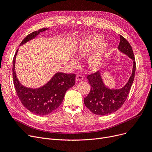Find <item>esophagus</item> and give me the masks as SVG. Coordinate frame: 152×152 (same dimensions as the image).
I'll return each mask as SVG.
<instances>
[{
    "mask_svg": "<svg viewBox=\"0 0 152 152\" xmlns=\"http://www.w3.org/2000/svg\"><path fill=\"white\" fill-rule=\"evenodd\" d=\"M83 79V76L81 75H78L76 77V81H81Z\"/></svg>",
    "mask_w": 152,
    "mask_h": 152,
    "instance_id": "1",
    "label": "esophagus"
}]
</instances>
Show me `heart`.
I'll return each instance as SVG.
<instances>
[{
  "instance_id": "obj_1",
  "label": "heart",
  "mask_w": 152,
  "mask_h": 152,
  "mask_svg": "<svg viewBox=\"0 0 152 152\" xmlns=\"http://www.w3.org/2000/svg\"><path fill=\"white\" fill-rule=\"evenodd\" d=\"M102 41L103 36L100 34H95L83 39L77 47L76 50L77 55L81 58H87L97 49ZM109 48L108 42H102L96 51L90 56L87 63L91 70L97 71L100 69L107 57ZM71 63L75 68L79 66V61L75 58L71 60Z\"/></svg>"
}]
</instances>
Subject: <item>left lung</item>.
I'll return each instance as SVG.
<instances>
[{
    "mask_svg": "<svg viewBox=\"0 0 152 152\" xmlns=\"http://www.w3.org/2000/svg\"><path fill=\"white\" fill-rule=\"evenodd\" d=\"M118 49L133 60L132 75L126 84L119 89H110L106 87L99 71L87 75L91 89L84 102L86 107L95 115L103 116L115 112L124 104L131 90L136 68L133 50L128 41L121 35Z\"/></svg>",
    "mask_w": 152,
    "mask_h": 152,
    "instance_id": "1",
    "label": "left lung"
}]
</instances>
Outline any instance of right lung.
<instances>
[{
    "label": "right lung",
    "instance_id": "1",
    "mask_svg": "<svg viewBox=\"0 0 152 152\" xmlns=\"http://www.w3.org/2000/svg\"><path fill=\"white\" fill-rule=\"evenodd\" d=\"M42 28L28 34L20 45L34 39L40 33L47 30ZM18 49L13 60V79L16 92L23 105L31 113L37 115L50 114L57 109L63 100L66 92L75 84L76 75L57 73L44 86L37 89H32L23 86L15 73V60Z\"/></svg>",
    "mask_w": 152,
    "mask_h": 152
}]
</instances>
